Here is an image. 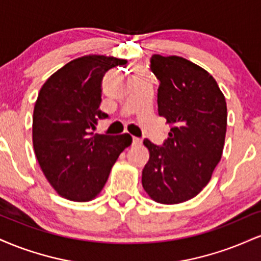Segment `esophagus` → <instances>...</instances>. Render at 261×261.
I'll list each match as a JSON object with an SVG mask.
<instances>
[{
  "mask_svg": "<svg viewBox=\"0 0 261 261\" xmlns=\"http://www.w3.org/2000/svg\"><path fill=\"white\" fill-rule=\"evenodd\" d=\"M141 145V140L136 139V137H133V146H140Z\"/></svg>",
  "mask_w": 261,
  "mask_h": 261,
  "instance_id": "obj_1",
  "label": "esophagus"
}]
</instances>
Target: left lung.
I'll list each match as a JSON object with an SVG mask.
<instances>
[{"mask_svg":"<svg viewBox=\"0 0 261 261\" xmlns=\"http://www.w3.org/2000/svg\"><path fill=\"white\" fill-rule=\"evenodd\" d=\"M149 61L160 81L158 114L170 131L162 147L143 141L149 160L142 170V187L153 201L175 205L195 197L221 161L226 99L216 80L194 62L158 54Z\"/></svg>","mask_w":261,"mask_h":261,"instance_id":"1","label":"left lung"}]
</instances>
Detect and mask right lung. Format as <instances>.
Returning <instances> with one entry per match:
<instances>
[{
    "mask_svg": "<svg viewBox=\"0 0 261 261\" xmlns=\"http://www.w3.org/2000/svg\"><path fill=\"white\" fill-rule=\"evenodd\" d=\"M126 60L85 55L53 73L39 92L33 113V146L45 178L61 197L77 202L95 199L113 166L133 142L130 135L92 136L98 121L101 81Z\"/></svg>",
    "mask_w": 261,
    "mask_h": 261,
    "instance_id": "right-lung-1",
    "label": "right lung"
}]
</instances>
